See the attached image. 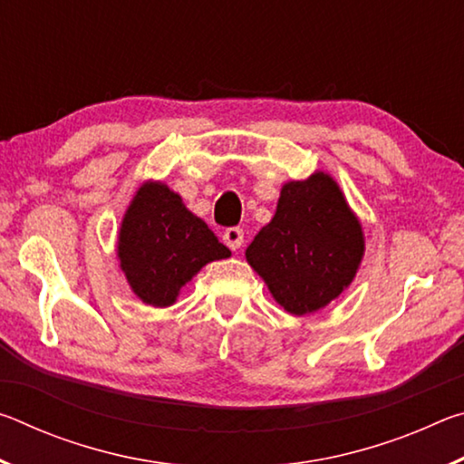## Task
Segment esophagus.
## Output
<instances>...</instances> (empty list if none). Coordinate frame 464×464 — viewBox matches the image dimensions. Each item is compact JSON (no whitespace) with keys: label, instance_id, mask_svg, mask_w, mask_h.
Segmentation results:
<instances>
[{"label":"esophagus","instance_id":"1","mask_svg":"<svg viewBox=\"0 0 464 464\" xmlns=\"http://www.w3.org/2000/svg\"><path fill=\"white\" fill-rule=\"evenodd\" d=\"M223 241L227 247L237 251L243 243V231L239 229V227H229V229L223 233Z\"/></svg>","mask_w":464,"mask_h":464}]
</instances>
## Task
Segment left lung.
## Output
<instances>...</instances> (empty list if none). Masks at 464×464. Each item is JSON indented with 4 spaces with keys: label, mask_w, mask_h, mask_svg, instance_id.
I'll use <instances>...</instances> for the list:
<instances>
[{
    "label": "left lung",
    "mask_w": 464,
    "mask_h": 464,
    "mask_svg": "<svg viewBox=\"0 0 464 464\" xmlns=\"http://www.w3.org/2000/svg\"><path fill=\"white\" fill-rule=\"evenodd\" d=\"M362 256V225L325 171L282 186L272 221L246 249L251 268L293 315L315 313L340 296Z\"/></svg>",
    "instance_id": "left-lung-1"
}]
</instances>
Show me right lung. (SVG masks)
Masks as SVG:
<instances>
[{"label": "right lung", "mask_w": 464, "mask_h": 464, "mask_svg": "<svg viewBox=\"0 0 464 464\" xmlns=\"http://www.w3.org/2000/svg\"><path fill=\"white\" fill-rule=\"evenodd\" d=\"M121 270L140 301L169 307L202 266L231 256L207 223L184 207L166 184L137 190L119 233Z\"/></svg>", "instance_id": "1"}]
</instances>
